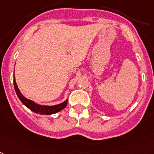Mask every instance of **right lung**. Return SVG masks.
I'll return each mask as SVG.
<instances>
[{
  "mask_svg": "<svg viewBox=\"0 0 154 154\" xmlns=\"http://www.w3.org/2000/svg\"><path fill=\"white\" fill-rule=\"evenodd\" d=\"M14 73H15V70H14ZM13 79L14 87H15V92L17 94L19 99H20V101H21L28 109H29L31 111L34 112V113H39V114L41 115H51L58 113V112L61 111L62 109H63L66 106L67 103H68V100H67V99H66L65 101L63 102V103L54 106H43L40 105V104H37L35 102L32 101L30 99H26L25 96H23V94L21 93V91H19L17 84H16V81H15V73H14Z\"/></svg>",
  "mask_w": 154,
  "mask_h": 154,
  "instance_id": "1",
  "label": "right lung"
}]
</instances>
